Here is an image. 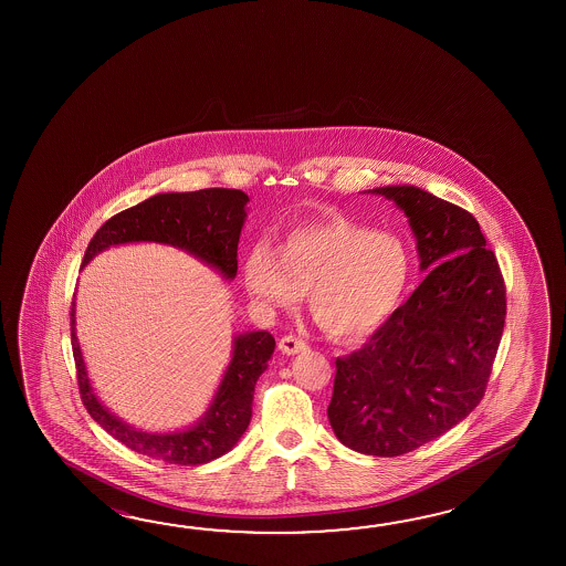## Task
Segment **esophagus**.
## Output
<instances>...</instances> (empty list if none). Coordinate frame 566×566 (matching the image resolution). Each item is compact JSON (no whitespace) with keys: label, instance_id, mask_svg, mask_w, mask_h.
<instances>
[{"label":"esophagus","instance_id":"1","mask_svg":"<svg viewBox=\"0 0 566 566\" xmlns=\"http://www.w3.org/2000/svg\"><path fill=\"white\" fill-rule=\"evenodd\" d=\"M279 349H281L283 354H287V356H295V354H300V352H305L307 346H305V342H303L301 337L283 336L279 339Z\"/></svg>","mask_w":566,"mask_h":566}]
</instances>
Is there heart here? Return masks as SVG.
<instances>
[{
  "label": "heart",
  "mask_w": 566,
  "mask_h": 566,
  "mask_svg": "<svg viewBox=\"0 0 566 566\" xmlns=\"http://www.w3.org/2000/svg\"><path fill=\"white\" fill-rule=\"evenodd\" d=\"M409 277L405 242L344 217L289 230L277 253L254 244L242 261V283L254 301L293 310L310 291L315 324L337 339H360L385 324Z\"/></svg>",
  "instance_id": "b5f03b06"
}]
</instances>
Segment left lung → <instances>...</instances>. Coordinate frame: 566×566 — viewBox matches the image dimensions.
Returning a JSON list of instances; mask_svg holds the SVG:
<instances>
[{
    "label": "left lung",
    "instance_id": "left-lung-1",
    "mask_svg": "<svg viewBox=\"0 0 566 566\" xmlns=\"http://www.w3.org/2000/svg\"><path fill=\"white\" fill-rule=\"evenodd\" d=\"M409 218L427 273L370 342L336 360L327 419L344 446L397 458L480 405L504 334L505 287L468 210L417 186H382Z\"/></svg>",
    "mask_w": 566,
    "mask_h": 566
}]
</instances>
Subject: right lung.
Returning a JSON list of instances; mask_svg holds the SVG:
<instances>
[{
    "instance_id": "right-lung-1",
    "label": "right lung",
    "mask_w": 566,
    "mask_h": 566,
    "mask_svg": "<svg viewBox=\"0 0 566 566\" xmlns=\"http://www.w3.org/2000/svg\"><path fill=\"white\" fill-rule=\"evenodd\" d=\"M249 196L242 190L208 188L198 192L156 193L142 205L107 220L88 242L83 266L111 247L157 242L176 247L214 269L222 279L237 277V251L247 220ZM76 303L71 310V337L78 373V388L88 415L111 437L135 453L176 465H205L229 453L241 441L253 417L254 385L275 352L269 332H244L232 337L229 366L214 397L198 421L168 433L135 429L98 400L86 373L83 349L76 337Z\"/></svg>"
}]
</instances>
